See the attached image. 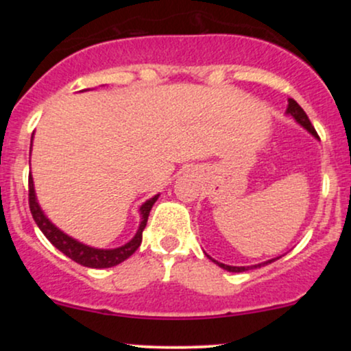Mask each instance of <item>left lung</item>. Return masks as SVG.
Segmentation results:
<instances>
[{
  "instance_id": "left-lung-1",
  "label": "left lung",
  "mask_w": 351,
  "mask_h": 351,
  "mask_svg": "<svg viewBox=\"0 0 351 351\" xmlns=\"http://www.w3.org/2000/svg\"><path fill=\"white\" fill-rule=\"evenodd\" d=\"M287 112L289 115H292L293 119H295V122L297 123H300L302 127L305 128V130H308L310 134H312L313 136H315V138H320V136L317 135V132H315V128H313V125L310 123V120H308V117H307V114H305L304 112V108H302L299 104L295 102V100L293 99H289V106H287ZM209 257V256H208ZM209 259L213 261V263H216L217 265H219V267H223L224 271H228V272H244V271H247V269H252V267H261V265H265V264H271V263H274V261H277L279 259V257H276V259H271V261H265V263H263V264H257V265H251V267H236V265H226V264H223V263H217V261H215L213 259V257H209Z\"/></svg>"
}]
</instances>
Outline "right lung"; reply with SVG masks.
I'll list each match as a JSON object with an SVG mask.
<instances>
[{
	"mask_svg": "<svg viewBox=\"0 0 351 351\" xmlns=\"http://www.w3.org/2000/svg\"><path fill=\"white\" fill-rule=\"evenodd\" d=\"M160 195L153 196L148 201H145L140 208V215H142V223H140L138 231L134 236V239L128 241L127 244L120 245V247L115 249H95V247H88V245L79 243V241L72 239L71 236L64 234L59 228H56L54 224L47 219L46 215L43 213L41 206L38 204V199H36V193H34V183L33 178L29 175V209L31 215H33L36 224L38 228L41 229L43 234L51 241V244L54 247H58L60 252L66 254L67 257H71L72 261L80 265H86V267H92V269H107V267H114V265L123 263L125 259L134 254L136 249L140 247L142 244V234L143 229L147 226L148 221V215H150V209L155 201L158 199Z\"/></svg>",
	"mask_w": 351,
	"mask_h": 351,
	"instance_id": "right-lung-1",
	"label": "right lung"
}]
</instances>
